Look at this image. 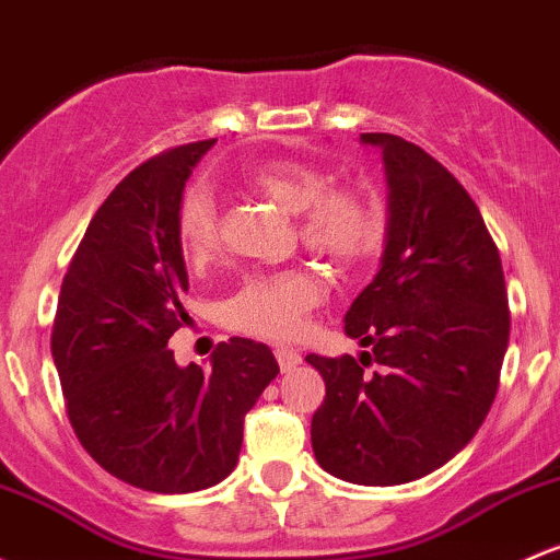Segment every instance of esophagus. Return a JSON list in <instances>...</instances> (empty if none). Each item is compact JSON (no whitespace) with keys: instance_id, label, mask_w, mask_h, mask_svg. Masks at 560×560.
Returning <instances> with one entry per match:
<instances>
[{"instance_id":"34e87169","label":"esophagus","mask_w":560,"mask_h":560,"mask_svg":"<svg viewBox=\"0 0 560 560\" xmlns=\"http://www.w3.org/2000/svg\"><path fill=\"white\" fill-rule=\"evenodd\" d=\"M273 355H276V361H279L281 372H292L294 366H298L300 361H303L300 350H294V348H276Z\"/></svg>"}]
</instances>
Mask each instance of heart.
<instances>
[{"label":"heart","instance_id":"heart-1","mask_svg":"<svg viewBox=\"0 0 560 560\" xmlns=\"http://www.w3.org/2000/svg\"><path fill=\"white\" fill-rule=\"evenodd\" d=\"M249 186L298 212V236L316 255L359 262L377 249L383 223L364 190L331 186L327 170L294 159H273L249 170ZM177 242L190 266L210 260L220 238L218 205L205 188L183 194L175 214ZM324 284L308 268H287L247 279L225 305V324L260 340H294L308 329L311 311L322 303Z\"/></svg>","mask_w":560,"mask_h":560}]
</instances>
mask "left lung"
<instances>
[{"label": "left lung", "mask_w": 560, "mask_h": 560, "mask_svg": "<svg viewBox=\"0 0 560 560\" xmlns=\"http://www.w3.org/2000/svg\"><path fill=\"white\" fill-rule=\"evenodd\" d=\"M361 140L383 149L388 244L346 313V331L370 350L305 355L327 385L311 444L331 476L396 487L450 463L487 420L510 311L500 252L457 177L398 135Z\"/></svg>", "instance_id": "1"}]
</instances>
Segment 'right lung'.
<instances>
[{"label":"right lung","mask_w":560,"mask_h":560,"mask_svg":"<svg viewBox=\"0 0 560 560\" xmlns=\"http://www.w3.org/2000/svg\"><path fill=\"white\" fill-rule=\"evenodd\" d=\"M214 140L135 167L90 220L52 322L66 415L88 454L130 487L186 494L223 481L242 452L244 415L279 374L262 342L231 337L212 370L175 364L188 322V273L175 214L190 170Z\"/></svg>","instance_id":"add662e5"}]
</instances>
